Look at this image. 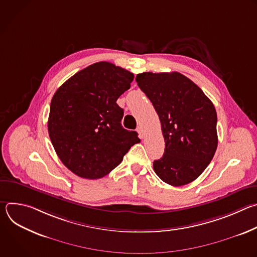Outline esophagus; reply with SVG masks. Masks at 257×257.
Instances as JSON below:
<instances>
[{"instance_id":"1","label":"esophagus","mask_w":257,"mask_h":257,"mask_svg":"<svg viewBox=\"0 0 257 257\" xmlns=\"http://www.w3.org/2000/svg\"><path fill=\"white\" fill-rule=\"evenodd\" d=\"M136 130H137V132H138V134H139V137H140V138H143V137H144V132H143L142 127L139 126V127H137Z\"/></svg>"}]
</instances>
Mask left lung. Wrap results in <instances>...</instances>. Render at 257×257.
Here are the masks:
<instances>
[{
    "mask_svg": "<svg viewBox=\"0 0 257 257\" xmlns=\"http://www.w3.org/2000/svg\"><path fill=\"white\" fill-rule=\"evenodd\" d=\"M136 82L153 102L165 139V154L154 162V170L169 185H186L201 175L216 151L214 105L178 72H143Z\"/></svg>",
    "mask_w": 257,
    "mask_h": 257,
    "instance_id": "1",
    "label": "left lung"
}]
</instances>
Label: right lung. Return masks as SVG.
Listing matches in <instances>:
<instances>
[{"mask_svg":"<svg viewBox=\"0 0 257 257\" xmlns=\"http://www.w3.org/2000/svg\"><path fill=\"white\" fill-rule=\"evenodd\" d=\"M133 73L108 62L77 72L54 94L49 135L62 163L84 179H99L121 164L135 143V131L121 125L116 102L130 88Z\"/></svg>","mask_w":257,"mask_h":257,"instance_id":"obj_1","label":"right lung"}]
</instances>
